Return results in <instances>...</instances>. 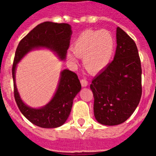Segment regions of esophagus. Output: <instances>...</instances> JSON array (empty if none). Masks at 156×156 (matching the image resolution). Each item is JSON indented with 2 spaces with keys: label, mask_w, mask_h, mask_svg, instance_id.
I'll return each mask as SVG.
<instances>
[{
  "label": "esophagus",
  "mask_w": 156,
  "mask_h": 156,
  "mask_svg": "<svg viewBox=\"0 0 156 156\" xmlns=\"http://www.w3.org/2000/svg\"><path fill=\"white\" fill-rule=\"evenodd\" d=\"M81 84L82 87H87L88 85V82L86 78H83V79L81 80Z\"/></svg>",
  "instance_id": "obj_1"
}]
</instances>
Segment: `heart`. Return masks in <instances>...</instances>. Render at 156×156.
Here are the masks:
<instances>
[{"instance_id":"b5f03b06","label":"heart","mask_w":156,"mask_h":156,"mask_svg":"<svg viewBox=\"0 0 156 156\" xmlns=\"http://www.w3.org/2000/svg\"><path fill=\"white\" fill-rule=\"evenodd\" d=\"M115 48L114 37L110 31L87 29L75 39L72 45V51L77 57L82 58L83 66L88 72L98 73L110 63ZM73 54L69 53L68 58L71 62H76Z\"/></svg>"}]
</instances>
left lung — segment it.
<instances>
[{
    "label": "left lung",
    "instance_id": "8db88e82",
    "mask_svg": "<svg viewBox=\"0 0 156 156\" xmlns=\"http://www.w3.org/2000/svg\"><path fill=\"white\" fill-rule=\"evenodd\" d=\"M117 48L112 62L93 79L94 112L99 123H123L137 107L142 95V69L133 39L118 27Z\"/></svg>",
    "mask_w": 156,
    "mask_h": 156
}]
</instances>
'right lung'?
<instances>
[{
  "label": "right lung",
  "instance_id": "obj_1",
  "mask_svg": "<svg viewBox=\"0 0 156 156\" xmlns=\"http://www.w3.org/2000/svg\"><path fill=\"white\" fill-rule=\"evenodd\" d=\"M71 35L70 25L44 22L25 36L16 50L12 68L14 97L20 112L36 126L55 128L63 125L71 112L74 98L81 90V83L75 72L64 69L61 72L57 90L52 100L44 107L31 108L23 103L17 90L15 81L16 65L29 51L41 48L50 49L63 60L66 56Z\"/></svg>",
  "mask_w": 156,
  "mask_h": 156
}]
</instances>
